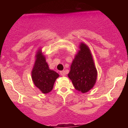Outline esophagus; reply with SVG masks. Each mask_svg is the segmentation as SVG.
Returning a JSON list of instances; mask_svg holds the SVG:
<instances>
[{"label": "esophagus", "mask_w": 128, "mask_h": 128, "mask_svg": "<svg viewBox=\"0 0 128 128\" xmlns=\"http://www.w3.org/2000/svg\"><path fill=\"white\" fill-rule=\"evenodd\" d=\"M60 74H61V76H64L66 75V72H65V71H64V70H63V71H61L60 72Z\"/></svg>", "instance_id": "34e87169"}]
</instances>
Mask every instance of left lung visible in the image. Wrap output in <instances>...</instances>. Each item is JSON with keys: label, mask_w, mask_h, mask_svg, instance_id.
<instances>
[{"label": "left lung", "mask_w": 128, "mask_h": 128, "mask_svg": "<svg viewBox=\"0 0 128 128\" xmlns=\"http://www.w3.org/2000/svg\"><path fill=\"white\" fill-rule=\"evenodd\" d=\"M68 74L76 90L83 93L93 87L97 79V70L92 54L86 44L81 43Z\"/></svg>", "instance_id": "1"}]
</instances>
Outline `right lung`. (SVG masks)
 <instances>
[{
  "label": "right lung",
  "mask_w": 128,
  "mask_h": 128,
  "mask_svg": "<svg viewBox=\"0 0 128 128\" xmlns=\"http://www.w3.org/2000/svg\"><path fill=\"white\" fill-rule=\"evenodd\" d=\"M36 59L32 72V79L35 86L42 93H48L52 91L54 82L59 74L54 70H50L44 56L40 50L36 55Z\"/></svg>",
  "instance_id": "obj_1"
}]
</instances>
